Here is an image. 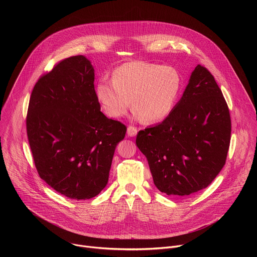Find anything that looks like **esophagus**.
Returning <instances> with one entry per match:
<instances>
[{
	"label": "esophagus",
	"instance_id": "1",
	"mask_svg": "<svg viewBox=\"0 0 257 257\" xmlns=\"http://www.w3.org/2000/svg\"><path fill=\"white\" fill-rule=\"evenodd\" d=\"M136 134H137V129L135 127H133V126H128V128H127V135L130 136V137H133Z\"/></svg>",
	"mask_w": 257,
	"mask_h": 257
}]
</instances>
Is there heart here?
Listing matches in <instances>:
<instances>
[{
  "label": "heart",
  "instance_id": "b5f03b06",
  "mask_svg": "<svg viewBox=\"0 0 257 257\" xmlns=\"http://www.w3.org/2000/svg\"><path fill=\"white\" fill-rule=\"evenodd\" d=\"M182 87L178 70L157 63L132 61L113 72L112 81L99 79L95 97L111 118L124 116L131 106L144 123H158L173 111Z\"/></svg>",
  "mask_w": 257,
  "mask_h": 257
}]
</instances>
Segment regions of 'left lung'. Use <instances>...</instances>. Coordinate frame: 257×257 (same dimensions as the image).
Returning <instances> with one entry per match:
<instances>
[{"mask_svg":"<svg viewBox=\"0 0 257 257\" xmlns=\"http://www.w3.org/2000/svg\"><path fill=\"white\" fill-rule=\"evenodd\" d=\"M231 140V117L211 73L197 65L181 99L155 127L140 130L136 145L157 188L187 196L206 188L221 172Z\"/></svg>","mask_w":257,"mask_h":257,"instance_id":"1","label":"left lung"}]
</instances>
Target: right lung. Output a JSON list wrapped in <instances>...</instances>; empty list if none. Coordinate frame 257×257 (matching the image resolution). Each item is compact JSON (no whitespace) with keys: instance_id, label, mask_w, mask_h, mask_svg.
<instances>
[{"instance_id":"obj_1","label":"right lung","mask_w":257,"mask_h":257,"mask_svg":"<svg viewBox=\"0 0 257 257\" xmlns=\"http://www.w3.org/2000/svg\"><path fill=\"white\" fill-rule=\"evenodd\" d=\"M94 69L84 56L59 62L35 83L26 129L40 177L64 196L84 200L106 185L126 126L106 118L94 92Z\"/></svg>"}]
</instances>
